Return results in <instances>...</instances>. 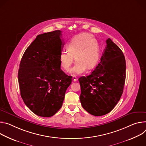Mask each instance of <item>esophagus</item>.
I'll return each instance as SVG.
<instances>
[{"label":"esophagus","instance_id":"obj_1","mask_svg":"<svg viewBox=\"0 0 146 146\" xmlns=\"http://www.w3.org/2000/svg\"><path fill=\"white\" fill-rule=\"evenodd\" d=\"M72 79H73V81H74V82H76V80H77V78H76V76H72Z\"/></svg>","mask_w":146,"mask_h":146}]
</instances>
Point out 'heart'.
I'll return each instance as SVG.
<instances>
[{
	"label": "heart",
	"mask_w": 146,
	"mask_h": 146,
	"mask_svg": "<svg viewBox=\"0 0 146 146\" xmlns=\"http://www.w3.org/2000/svg\"><path fill=\"white\" fill-rule=\"evenodd\" d=\"M67 51L62 52L59 56L61 67L68 71L74 62H76L70 73L80 74L86 68L92 70L98 64L100 52L98 42L88 33L80 34L72 38L67 45Z\"/></svg>",
	"instance_id": "obj_1"
}]
</instances>
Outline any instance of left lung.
<instances>
[{"label":"left lung","instance_id":"1","mask_svg":"<svg viewBox=\"0 0 146 146\" xmlns=\"http://www.w3.org/2000/svg\"><path fill=\"white\" fill-rule=\"evenodd\" d=\"M92 74L79 78L80 101L89 114L102 116L109 113L120 100L126 78V61L121 48L110 38Z\"/></svg>","mask_w":146,"mask_h":146}]
</instances>
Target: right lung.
<instances>
[{"instance_id": "right-lung-1", "label": "right lung", "mask_w": 146, "mask_h": 146, "mask_svg": "<svg viewBox=\"0 0 146 146\" xmlns=\"http://www.w3.org/2000/svg\"><path fill=\"white\" fill-rule=\"evenodd\" d=\"M60 30L39 35L24 52L18 78L21 98L36 115L50 117L62 105L72 76L60 68L64 43Z\"/></svg>"}]
</instances>
